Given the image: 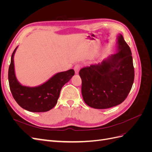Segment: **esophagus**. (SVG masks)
<instances>
[{"instance_id":"esophagus-1","label":"esophagus","mask_w":152,"mask_h":152,"mask_svg":"<svg viewBox=\"0 0 152 152\" xmlns=\"http://www.w3.org/2000/svg\"><path fill=\"white\" fill-rule=\"evenodd\" d=\"M80 69V65H79V64H77V65H75L74 70H75V72L76 74H78V73H79Z\"/></svg>"}]
</instances>
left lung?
Listing matches in <instances>:
<instances>
[{
  "label": "left lung",
  "instance_id": "obj_1",
  "mask_svg": "<svg viewBox=\"0 0 152 152\" xmlns=\"http://www.w3.org/2000/svg\"><path fill=\"white\" fill-rule=\"evenodd\" d=\"M117 53L79 72L84 102L96 109H106L122 103L134 79L131 50L123 36H117Z\"/></svg>",
  "mask_w": 152,
  "mask_h": 152
}]
</instances>
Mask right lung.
<instances>
[{
    "instance_id": "right-lung-1",
    "label": "right lung",
    "mask_w": 152,
    "mask_h": 152,
    "mask_svg": "<svg viewBox=\"0 0 152 152\" xmlns=\"http://www.w3.org/2000/svg\"><path fill=\"white\" fill-rule=\"evenodd\" d=\"M18 47L14 50L9 67L8 80L14 99L21 108L31 112H45L56 104L62 87L74 75L73 69L59 72L42 84L36 87L21 85L15 75L14 56Z\"/></svg>"
}]
</instances>
